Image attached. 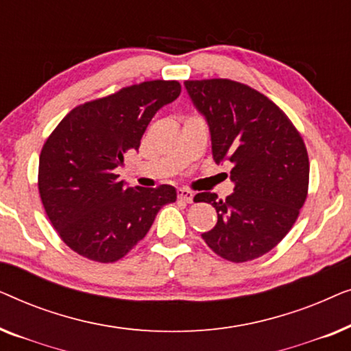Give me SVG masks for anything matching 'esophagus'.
Here are the masks:
<instances>
[{"mask_svg":"<svg viewBox=\"0 0 351 351\" xmlns=\"http://www.w3.org/2000/svg\"><path fill=\"white\" fill-rule=\"evenodd\" d=\"M177 196H179V199L184 201V203H191V201H193V191L186 189L177 190Z\"/></svg>","mask_w":351,"mask_h":351,"instance_id":"obj_1","label":"esophagus"}]
</instances>
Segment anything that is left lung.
<instances>
[{
    "label": "left lung",
    "mask_w": 351,
    "mask_h": 351,
    "mask_svg": "<svg viewBox=\"0 0 351 351\" xmlns=\"http://www.w3.org/2000/svg\"><path fill=\"white\" fill-rule=\"evenodd\" d=\"M208 119L214 161H230L233 195L203 191L217 223L204 243L225 261L243 263L270 252L295 223L308 195L310 161L304 138L267 95L227 78L185 81Z\"/></svg>",
    "instance_id": "8db88e82"
}]
</instances>
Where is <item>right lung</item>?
I'll use <instances>...</instances> for the list:
<instances>
[{"instance_id":"add662e5","label":"right lung","mask_w":351,"mask_h":351,"mask_svg":"<svg viewBox=\"0 0 351 351\" xmlns=\"http://www.w3.org/2000/svg\"><path fill=\"white\" fill-rule=\"evenodd\" d=\"M179 81L153 80L75 107L46 138L38 190L62 241L100 263L123 258L150 230L158 210L174 203L171 185L126 189L114 169L162 105L179 97Z\"/></svg>"}]
</instances>
